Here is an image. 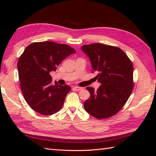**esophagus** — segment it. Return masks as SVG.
<instances>
[{
    "instance_id": "34e87169",
    "label": "esophagus",
    "mask_w": 156,
    "mask_h": 156,
    "mask_svg": "<svg viewBox=\"0 0 156 156\" xmlns=\"http://www.w3.org/2000/svg\"><path fill=\"white\" fill-rule=\"evenodd\" d=\"M73 89L74 90L79 91V90H82L83 88L82 87H73Z\"/></svg>"
}]
</instances>
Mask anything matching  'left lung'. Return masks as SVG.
Returning <instances> with one entry per match:
<instances>
[{
  "label": "left lung",
  "mask_w": 156,
  "mask_h": 156,
  "mask_svg": "<svg viewBox=\"0 0 156 156\" xmlns=\"http://www.w3.org/2000/svg\"><path fill=\"white\" fill-rule=\"evenodd\" d=\"M81 50L90 60L101 85L96 91L87 87L90 97L84 109L98 119L114 116L123 107L133 90V68L124 52L117 47L101 44L84 45Z\"/></svg>",
  "instance_id": "1"
}]
</instances>
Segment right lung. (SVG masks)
Returning a JSON list of instances; mask_svg holds the SVG:
<instances>
[{
  "instance_id": "obj_1",
  "label": "right lung",
  "mask_w": 156,
  "mask_h": 156,
  "mask_svg": "<svg viewBox=\"0 0 156 156\" xmlns=\"http://www.w3.org/2000/svg\"><path fill=\"white\" fill-rule=\"evenodd\" d=\"M75 51L53 41L35 42L27 47L19 58L17 69L25 100L36 112L51 115L62 108L70 91L68 85L52 84L49 73Z\"/></svg>"
}]
</instances>
